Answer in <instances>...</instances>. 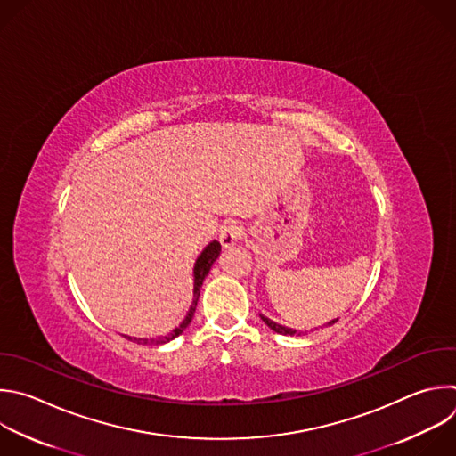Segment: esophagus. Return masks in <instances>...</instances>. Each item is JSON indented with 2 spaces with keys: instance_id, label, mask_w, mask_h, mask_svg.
<instances>
[{
  "instance_id": "34e87169",
  "label": "esophagus",
  "mask_w": 456,
  "mask_h": 456,
  "mask_svg": "<svg viewBox=\"0 0 456 456\" xmlns=\"http://www.w3.org/2000/svg\"><path fill=\"white\" fill-rule=\"evenodd\" d=\"M241 234H243V229L236 222H231V224L224 225L222 231H220V243H222V247L224 248L234 247L238 243V240L241 238Z\"/></svg>"
}]
</instances>
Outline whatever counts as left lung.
<instances>
[{"label": "left lung", "mask_w": 456, "mask_h": 456, "mask_svg": "<svg viewBox=\"0 0 456 456\" xmlns=\"http://www.w3.org/2000/svg\"><path fill=\"white\" fill-rule=\"evenodd\" d=\"M261 317V321L272 330V331H275V333H279V335H289V337H293V335H297V331L295 330H291V328H286V326H281V324H277V322H273V321H270V319H266L265 315H259ZM338 319H333V321H330L328 322V326H333L335 322H337Z\"/></svg>", "instance_id": "obj_1"}]
</instances>
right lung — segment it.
<instances>
[{
	"instance_id": "add662e5",
	"label": "right lung",
	"mask_w": 456,
	"mask_h": 456,
	"mask_svg": "<svg viewBox=\"0 0 456 456\" xmlns=\"http://www.w3.org/2000/svg\"><path fill=\"white\" fill-rule=\"evenodd\" d=\"M220 250H222L220 241L213 240L211 243L206 245V248H204V250L200 252V256L197 257L195 266H193V302H191V306H190V310H188L184 321H183L172 333H168V335H165V337H159V338H151V340H148V338H132V337H126V335H125V338H128L130 342L141 344V346H146V344L161 346V344H167V342L177 338L179 335H183L184 330L190 326V322H191V319H193V314H195V310H197V302H199V297H200L202 282H204V279L208 277V273H209L213 263L218 259Z\"/></svg>"
}]
</instances>
